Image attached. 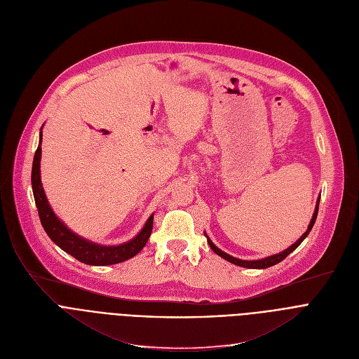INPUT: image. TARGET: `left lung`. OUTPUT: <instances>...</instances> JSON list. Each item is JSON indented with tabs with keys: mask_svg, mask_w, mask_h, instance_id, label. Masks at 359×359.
Instances as JSON below:
<instances>
[{
	"mask_svg": "<svg viewBox=\"0 0 359 359\" xmlns=\"http://www.w3.org/2000/svg\"><path fill=\"white\" fill-rule=\"evenodd\" d=\"M319 201H320V196L318 198L316 208H315V212H313V217H312V219H310V224H309V226H307L306 232L299 238V240H297L293 245H290L289 248H285L284 251H281V252H278V254H274V255H269V257H266V258H259V259H241V258L232 257V255H229V254L224 252L222 250H219L217 245H215V244L210 241V238L206 235V232H203V233H205V236H206L208 244H209V247L212 248V251H213L215 254H218L219 257H222L224 259H226V261L232 262V264H235V266H240V267H245V269H255V270L269 269V267H271V266L278 264L280 261H283V259H284L285 257H287L290 252H293V251H294V250H296V248L303 243V240H304V238L309 235V232L312 231V228H313V225H315V221H316V217H318Z\"/></svg>",
	"mask_w": 359,
	"mask_h": 359,
	"instance_id": "8db88e82",
	"label": "left lung"
}]
</instances>
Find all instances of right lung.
<instances>
[{
	"mask_svg": "<svg viewBox=\"0 0 359 359\" xmlns=\"http://www.w3.org/2000/svg\"><path fill=\"white\" fill-rule=\"evenodd\" d=\"M43 127L40 128V138H39V147L34 153L33 158V169H32V187L33 195L36 201V206L39 210L40 222L49 235L50 240L62 248L69 255L75 257L78 261L85 262L88 266H111L123 262L126 259L133 258L137 255L144 245L147 244L149 238L153 231V217L154 213L150 215V218L146 221L144 226L133 238V240L118 244V245H104L86 240V238L78 235L72 229H69L63 221L57 218V215L53 212L47 196L44 194L41 177H40V160H41V140H43Z\"/></svg>",
	"mask_w": 359,
	"mask_h": 359,
	"instance_id": "right-lung-1",
	"label": "right lung"
}]
</instances>
